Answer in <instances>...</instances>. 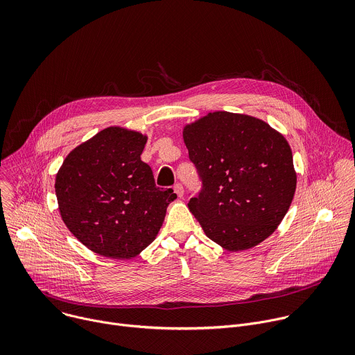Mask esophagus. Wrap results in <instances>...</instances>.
Listing matches in <instances>:
<instances>
[{
    "mask_svg": "<svg viewBox=\"0 0 355 355\" xmlns=\"http://www.w3.org/2000/svg\"><path fill=\"white\" fill-rule=\"evenodd\" d=\"M174 192L178 195V198H182L184 195V187L181 184H175L174 185Z\"/></svg>",
    "mask_w": 355,
    "mask_h": 355,
    "instance_id": "obj_1",
    "label": "esophagus"
}]
</instances>
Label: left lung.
<instances>
[{
  "label": "left lung",
  "mask_w": 355,
  "mask_h": 355,
  "mask_svg": "<svg viewBox=\"0 0 355 355\" xmlns=\"http://www.w3.org/2000/svg\"><path fill=\"white\" fill-rule=\"evenodd\" d=\"M182 139L204 185L188 208L205 234L227 251L270 237L296 189L284 135L259 118L216 111L187 123Z\"/></svg>",
  "instance_id": "obj_1"
}]
</instances>
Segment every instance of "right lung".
<instances>
[{"mask_svg":"<svg viewBox=\"0 0 355 355\" xmlns=\"http://www.w3.org/2000/svg\"><path fill=\"white\" fill-rule=\"evenodd\" d=\"M147 135L110 126L74 147L56 174V196L67 229L87 248L130 260L163 226L177 198L160 189L140 155Z\"/></svg>","mask_w":355,"mask_h":355,"instance_id":"obj_1","label":"right lung"}]
</instances>
